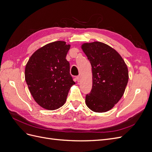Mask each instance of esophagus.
Here are the masks:
<instances>
[{"label":"esophagus","mask_w":152,"mask_h":152,"mask_svg":"<svg viewBox=\"0 0 152 152\" xmlns=\"http://www.w3.org/2000/svg\"><path fill=\"white\" fill-rule=\"evenodd\" d=\"M80 80H81V77H80V75L77 76V82H79L80 81Z\"/></svg>","instance_id":"1"}]
</instances>
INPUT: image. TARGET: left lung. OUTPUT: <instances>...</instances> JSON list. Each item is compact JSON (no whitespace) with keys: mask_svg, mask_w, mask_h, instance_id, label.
I'll use <instances>...</instances> for the list:
<instances>
[{"mask_svg":"<svg viewBox=\"0 0 152 152\" xmlns=\"http://www.w3.org/2000/svg\"><path fill=\"white\" fill-rule=\"evenodd\" d=\"M81 48L89 61L93 86L86 104L94 112L111 110L121 99L129 80L128 68L119 53L100 42L84 43Z\"/></svg>","mask_w":152,"mask_h":152,"instance_id":"1","label":"left lung"}]
</instances>
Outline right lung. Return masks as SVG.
Listing matches in <instances>:
<instances>
[{
	"label": "right lung",
	"mask_w": 152,
	"mask_h": 152,
	"mask_svg": "<svg viewBox=\"0 0 152 152\" xmlns=\"http://www.w3.org/2000/svg\"><path fill=\"white\" fill-rule=\"evenodd\" d=\"M70 48L65 41L48 44L37 50L26 63V82L36 103L44 109L61 107L70 87L75 84L66 59Z\"/></svg>",
	"instance_id": "1"
}]
</instances>
